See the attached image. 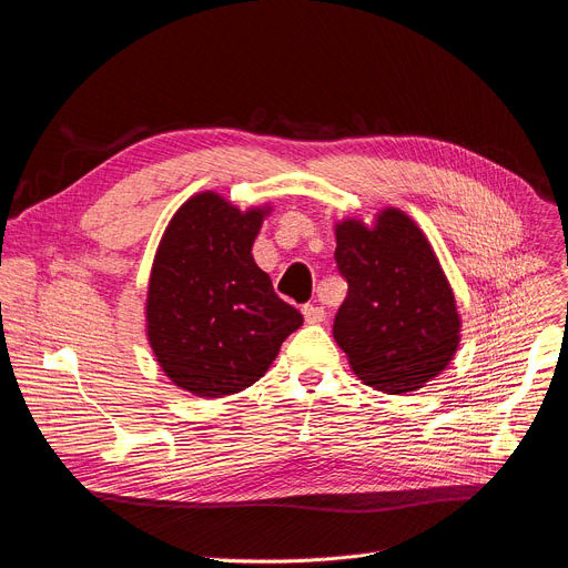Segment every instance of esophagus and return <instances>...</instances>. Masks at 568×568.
I'll return each instance as SVG.
<instances>
[{"mask_svg": "<svg viewBox=\"0 0 568 568\" xmlns=\"http://www.w3.org/2000/svg\"><path fill=\"white\" fill-rule=\"evenodd\" d=\"M303 316L307 323H323L325 321V310L318 305H305Z\"/></svg>", "mask_w": 568, "mask_h": 568, "instance_id": "34e87169", "label": "esophagus"}]
</instances>
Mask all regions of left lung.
<instances>
[{"mask_svg": "<svg viewBox=\"0 0 568 568\" xmlns=\"http://www.w3.org/2000/svg\"><path fill=\"white\" fill-rule=\"evenodd\" d=\"M337 271L348 284L332 335L351 369L387 394L436 378L458 348L452 286L419 226L387 209L366 229L337 224Z\"/></svg>", "mask_w": 568, "mask_h": 568, "instance_id": "obj_1", "label": "left lung"}]
</instances>
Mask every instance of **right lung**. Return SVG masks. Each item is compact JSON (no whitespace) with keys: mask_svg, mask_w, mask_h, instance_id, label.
<instances>
[{"mask_svg":"<svg viewBox=\"0 0 568 568\" xmlns=\"http://www.w3.org/2000/svg\"><path fill=\"white\" fill-rule=\"evenodd\" d=\"M265 213H241L202 192L179 209L160 241L146 300L149 342L162 372L196 396L250 387L303 325V314L254 263Z\"/></svg>","mask_w":568,"mask_h":568,"instance_id":"right-lung-1","label":"right lung"}]
</instances>
